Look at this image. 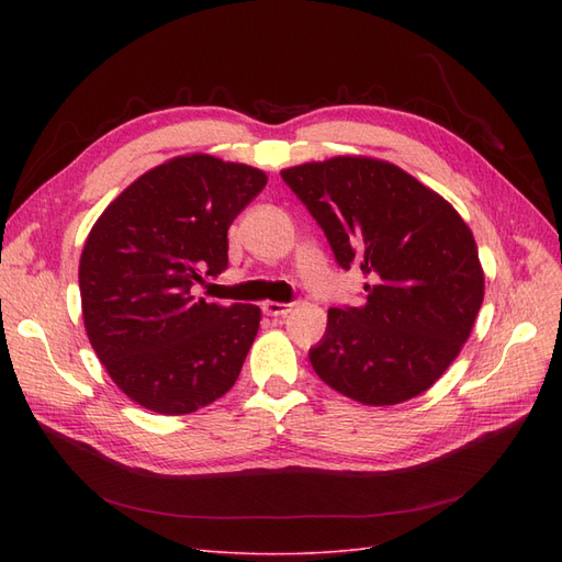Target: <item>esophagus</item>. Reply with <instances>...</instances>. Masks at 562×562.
Returning a JSON list of instances; mask_svg holds the SVG:
<instances>
[{
    "mask_svg": "<svg viewBox=\"0 0 562 562\" xmlns=\"http://www.w3.org/2000/svg\"><path fill=\"white\" fill-rule=\"evenodd\" d=\"M262 312H265L267 316L283 318V316H288V314L293 312V304H285V302H271V300H267V302H262Z\"/></svg>",
    "mask_w": 562,
    "mask_h": 562,
    "instance_id": "obj_1",
    "label": "esophagus"
}]
</instances>
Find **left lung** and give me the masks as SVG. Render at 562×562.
<instances>
[{
    "label": "left lung",
    "instance_id": "obj_1",
    "mask_svg": "<svg viewBox=\"0 0 562 562\" xmlns=\"http://www.w3.org/2000/svg\"><path fill=\"white\" fill-rule=\"evenodd\" d=\"M339 267H359L361 307L328 310L316 375L363 405L424 394L462 351L485 295L473 234L452 203L384 159L345 155L283 168Z\"/></svg>",
    "mask_w": 562,
    "mask_h": 562
}]
</instances>
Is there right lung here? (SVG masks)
Segmentation results:
<instances>
[{"label":"right lung","mask_w":562,"mask_h":562,"mask_svg":"<svg viewBox=\"0 0 562 562\" xmlns=\"http://www.w3.org/2000/svg\"><path fill=\"white\" fill-rule=\"evenodd\" d=\"M267 173L180 155L133 180L95 220L79 258L81 316L112 382L159 415L223 398L260 328L255 304L192 295L227 269V229Z\"/></svg>","instance_id":"add662e5"}]
</instances>
